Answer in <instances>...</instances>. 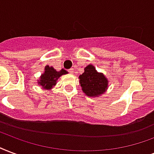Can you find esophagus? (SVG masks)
Instances as JSON below:
<instances>
[{
    "instance_id": "esophagus-1",
    "label": "esophagus",
    "mask_w": 154,
    "mask_h": 154,
    "mask_svg": "<svg viewBox=\"0 0 154 154\" xmlns=\"http://www.w3.org/2000/svg\"><path fill=\"white\" fill-rule=\"evenodd\" d=\"M73 71H74V69H69V72H70V73H72V72H73Z\"/></svg>"
}]
</instances>
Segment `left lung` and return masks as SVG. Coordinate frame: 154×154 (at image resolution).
<instances>
[{"label":"left lung","instance_id":"obj_1","mask_svg":"<svg viewBox=\"0 0 154 154\" xmlns=\"http://www.w3.org/2000/svg\"><path fill=\"white\" fill-rule=\"evenodd\" d=\"M80 84L83 92L87 96L97 97L105 92L107 88V79L95 70L92 64L85 68V72L80 75Z\"/></svg>","mask_w":154,"mask_h":154}]
</instances>
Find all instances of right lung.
<instances>
[{
    "label": "right lung",
    "instance_id": "add662e5",
    "mask_svg": "<svg viewBox=\"0 0 154 154\" xmlns=\"http://www.w3.org/2000/svg\"><path fill=\"white\" fill-rule=\"evenodd\" d=\"M66 73V70L64 69H61L60 72H57L52 67L46 66L45 72L41 76V79L38 82V84L46 90H49L52 87V85H56V81L59 77Z\"/></svg>",
    "mask_w": 154,
    "mask_h": 154
}]
</instances>
